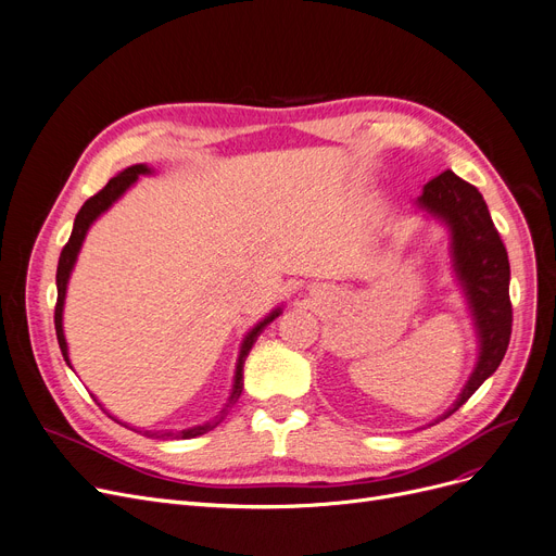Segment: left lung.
I'll list each match as a JSON object with an SVG mask.
<instances>
[{
	"label": "left lung",
	"mask_w": 556,
	"mask_h": 556,
	"mask_svg": "<svg viewBox=\"0 0 556 556\" xmlns=\"http://www.w3.org/2000/svg\"><path fill=\"white\" fill-rule=\"evenodd\" d=\"M418 205L441 217L453 230L455 271L466 289L475 326L480 330V362L455 407L443 414V418H447L480 389L491 374H495V368L507 353L514 321L509 301V257L480 190L455 172L445 169L432 178L422 188Z\"/></svg>",
	"instance_id": "left-lung-1"
}]
</instances>
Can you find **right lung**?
Returning <instances> with one entry per match:
<instances>
[{"mask_svg":"<svg viewBox=\"0 0 556 556\" xmlns=\"http://www.w3.org/2000/svg\"><path fill=\"white\" fill-rule=\"evenodd\" d=\"M140 174H149V167H147V165H134V167H128V169H124L122 174H117L115 178H111L109 182H105V188H101L94 197H90V199L84 203V207L78 210L70 240H67V244H65L63 251H61L59 269H56L59 299H56V309H54V326H56V337H59L61 353H63V357H65L67 364H70V357H67V343H65V334H63V303H65V289H67V280H70L72 267H74V262H76L78 249H81V244H84V237H86L90 224L103 213V210H109V207L130 188V185L136 182V178H138ZM278 314H280V309L271 312V314L267 316V319L260 321V324L247 334V339H244V343H242V351H240V359H237L235 384H232V393H230L226 409L237 403V399H240V393H242V389H244V376H242V371H244V362H247V357H249V351L253 349V343H255V339L260 337V332H262L264 328H267V324H271ZM226 409H222V416H219V418L210 420V422H203V426H197V428H190V430H180V432H151V430H144V437H157V439H194V437H201V434L213 430V428L217 426V422L224 418Z\"/></svg>","mask_w":556,"mask_h":556,"instance_id":"right-lung-1","label":"right lung"}]
</instances>
